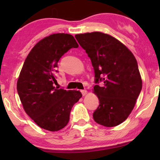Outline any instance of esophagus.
Instances as JSON below:
<instances>
[{
	"label": "esophagus",
	"instance_id": "esophagus-1",
	"mask_svg": "<svg viewBox=\"0 0 160 160\" xmlns=\"http://www.w3.org/2000/svg\"><path fill=\"white\" fill-rule=\"evenodd\" d=\"M81 92H82V95H85L87 93V91L86 89H83V90H81Z\"/></svg>",
	"mask_w": 160,
	"mask_h": 160
}]
</instances>
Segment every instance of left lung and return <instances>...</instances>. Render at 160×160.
Segmentation results:
<instances>
[{
	"mask_svg": "<svg viewBox=\"0 0 160 160\" xmlns=\"http://www.w3.org/2000/svg\"><path fill=\"white\" fill-rule=\"evenodd\" d=\"M75 37L95 72L94 92L100 104L93 119L105 127L119 125L132 111L142 89L136 59L123 43L108 34L92 32Z\"/></svg>",
	"mask_w": 160,
	"mask_h": 160,
	"instance_id": "8db88e82",
	"label": "left lung"
}]
</instances>
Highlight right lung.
Wrapping results in <instances>:
<instances>
[{
	"label": "right lung",
	"mask_w": 160,
	"mask_h": 160,
	"mask_svg": "<svg viewBox=\"0 0 160 160\" xmlns=\"http://www.w3.org/2000/svg\"><path fill=\"white\" fill-rule=\"evenodd\" d=\"M78 44L73 36L50 35L32 48L17 81V92L27 114L40 127L58 131L68 123L72 107L82 98L79 91L58 89V63L65 53Z\"/></svg>",
	"instance_id": "add662e5"
}]
</instances>
